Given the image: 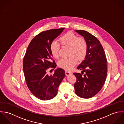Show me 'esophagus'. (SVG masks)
I'll return each mask as SVG.
<instances>
[{
	"label": "esophagus",
	"instance_id": "obj_1",
	"mask_svg": "<svg viewBox=\"0 0 124 124\" xmlns=\"http://www.w3.org/2000/svg\"><path fill=\"white\" fill-rule=\"evenodd\" d=\"M71 72L70 71H65V74H66V76H68V75H69L70 74H71Z\"/></svg>",
	"mask_w": 124,
	"mask_h": 124
}]
</instances>
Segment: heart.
<instances>
[{
	"label": "heart",
	"instance_id": "1",
	"mask_svg": "<svg viewBox=\"0 0 124 124\" xmlns=\"http://www.w3.org/2000/svg\"><path fill=\"white\" fill-rule=\"evenodd\" d=\"M60 40L62 45L70 47V56L61 59L58 62V65L65 70H71L77 62L78 59L82 61L85 58L87 53V42L84 38L78 37L71 31L62 36ZM59 48L60 45L57 42L53 41L51 43L50 50L53 57H59Z\"/></svg>",
	"mask_w": 124,
	"mask_h": 124
}]
</instances>
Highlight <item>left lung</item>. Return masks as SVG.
Instances as JSON below:
<instances>
[{
  "instance_id": "8db88e82",
  "label": "left lung",
  "mask_w": 124,
  "mask_h": 124,
  "mask_svg": "<svg viewBox=\"0 0 124 124\" xmlns=\"http://www.w3.org/2000/svg\"><path fill=\"white\" fill-rule=\"evenodd\" d=\"M75 31L85 38L87 44V53L85 60L77 67L85 74L73 73L76 78L74 85L75 92L80 97L90 98L101 90L105 83L107 73L106 56L95 36L85 31Z\"/></svg>"
}]
</instances>
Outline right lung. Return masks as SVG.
I'll return each instance as SVG.
<instances>
[{"label": "right lung", "instance_id": "right-lung-1", "mask_svg": "<svg viewBox=\"0 0 124 124\" xmlns=\"http://www.w3.org/2000/svg\"><path fill=\"white\" fill-rule=\"evenodd\" d=\"M64 29L39 33L31 41L24 57L23 68L27 86L34 96L42 100H50L57 95L65 75L64 70L60 68L56 69L53 75L47 73L48 69L56 67L55 61H52L51 44Z\"/></svg>", "mask_w": 124, "mask_h": 124}]
</instances>
